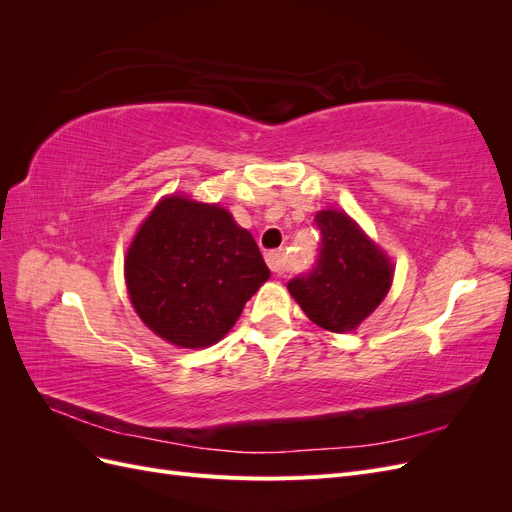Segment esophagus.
<instances>
[{
    "instance_id": "1",
    "label": "esophagus",
    "mask_w": 512,
    "mask_h": 512,
    "mask_svg": "<svg viewBox=\"0 0 512 512\" xmlns=\"http://www.w3.org/2000/svg\"><path fill=\"white\" fill-rule=\"evenodd\" d=\"M265 260H267V265H269V269H271L273 273L282 275V273L286 271V258H284L282 252H267Z\"/></svg>"
}]
</instances>
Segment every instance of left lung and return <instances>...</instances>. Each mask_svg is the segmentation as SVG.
<instances>
[{"label": "left lung", "instance_id": "8db88e82", "mask_svg": "<svg viewBox=\"0 0 512 512\" xmlns=\"http://www.w3.org/2000/svg\"><path fill=\"white\" fill-rule=\"evenodd\" d=\"M320 247L314 267L288 282V290L318 327L346 333L374 312L393 282V265L344 211L314 218Z\"/></svg>", "mask_w": 512, "mask_h": 512}]
</instances>
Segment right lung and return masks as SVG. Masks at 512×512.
I'll list each match as a JSON object with an SVG mask.
<instances>
[{"label": "right lung", "instance_id": "add662e5", "mask_svg": "<svg viewBox=\"0 0 512 512\" xmlns=\"http://www.w3.org/2000/svg\"><path fill=\"white\" fill-rule=\"evenodd\" d=\"M271 271L254 237L220 205L166 196L126 256L136 314L179 348L218 344Z\"/></svg>", "mask_w": 512, "mask_h": 512}]
</instances>
